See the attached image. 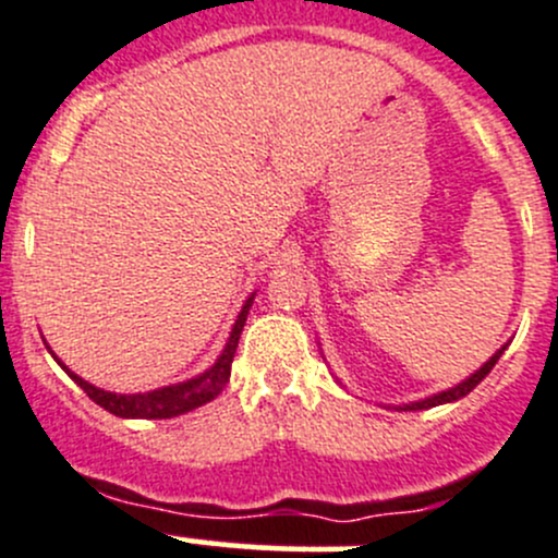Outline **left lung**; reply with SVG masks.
I'll return each instance as SVG.
<instances>
[{
  "label": "left lung",
  "mask_w": 558,
  "mask_h": 558,
  "mask_svg": "<svg viewBox=\"0 0 558 558\" xmlns=\"http://www.w3.org/2000/svg\"><path fill=\"white\" fill-rule=\"evenodd\" d=\"M505 350H507V344L501 347V350H496L494 355H490L488 361H485L483 366L477 368V372H474V374H469V377L464 379V383H459V385H456V388H448V390H442V393L426 396V399H421V401H410V404L393 407V410H401V412H417V410H432V407H439V404H450V401H459V399H464L466 393H472V390L477 388L480 383H483V379H485V374H488L490 368L496 366V361H499V357H501V352H505Z\"/></svg>",
  "instance_id": "left-lung-1"
}]
</instances>
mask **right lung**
<instances>
[{"label": "right lung", "instance_id": "add662e5", "mask_svg": "<svg viewBox=\"0 0 558 558\" xmlns=\"http://www.w3.org/2000/svg\"><path fill=\"white\" fill-rule=\"evenodd\" d=\"M252 301H255V292L246 298V303L241 306L239 319L233 323V330H230V339L225 344V350L219 352V357L214 361L211 368H206L203 374L197 377L184 379V383H175V385H165V388L157 390H148V393H110V390L102 388H94L92 383L81 379L78 374L70 372L62 361L51 352L53 357L59 361V366L75 379V383L84 388V393L89 396L94 404H99L102 410H108L110 415L116 417H141V421H162V417H175V415H184V412L197 410V407L208 404L211 399H217L222 393L225 385L230 383V366H233V355H235V347H239L241 339V330L246 325V314H250Z\"/></svg>", "mask_w": 558, "mask_h": 558}]
</instances>
